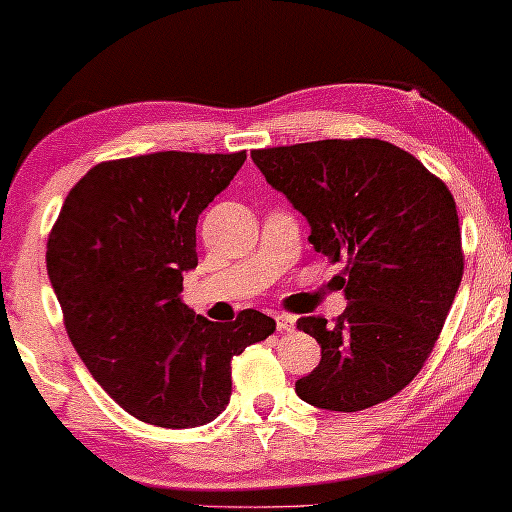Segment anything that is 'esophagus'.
<instances>
[{
	"label": "esophagus",
	"instance_id": "1",
	"mask_svg": "<svg viewBox=\"0 0 512 512\" xmlns=\"http://www.w3.org/2000/svg\"><path fill=\"white\" fill-rule=\"evenodd\" d=\"M275 321H277V331H284V333H291L293 328H296V317L293 314H275Z\"/></svg>",
	"mask_w": 512,
	"mask_h": 512
}]
</instances>
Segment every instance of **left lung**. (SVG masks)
Returning <instances> with one entry per match:
<instances>
[{"label": "left lung", "instance_id": "1", "mask_svg": "<svg viewBox=\"0 0 512 512\" xmlns=\"http://www.w3.org/2000/svg\"><path fill=\"white\" fill-rule=\"evenodd\" d=\"M251 158L310 223L314 249L347 261V310L335 324L298 319L321 361L296 394L335 412L389 401L424 368L464 275L450 188L412 153L370 137L272 146Z\"/></svg>", "mask_w": 512, "mask_h": 512}]
</instances>
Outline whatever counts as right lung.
Listing matches in <instances>:
<instances>
[{"label": "right lung", "instance_id": "obj_1", "mask_svg": "<svg viewBox=\"0 0 512 512\" xmlns=\"http://www.w3.org/2000/svg\"><path fill=\"white\" fill-rule=\"evenodd\" d=\"M244 160L247 151L107 160L76 181L48 235L46 268L69 340L139 422L209 424L230 401L233 356L275 333L263 312L216 324L179 296L198 265V216Z\"/></svg>", "mask_w": 512, "mask_h": 512}]
</instances>
